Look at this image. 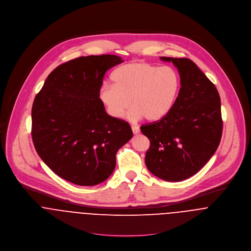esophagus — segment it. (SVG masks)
<instances>
[{"instance_id": "1", "label": "esophagus", "mask_w": 251, "mask_h": 251, "mask_svg": "<svg viewBox=\"0 0 251 251\" xmlns=\"http://www.w3.org/2000/svg\"><path fill=\"white\" fill-rule=\"evenodd\" d=\"M131 129H132L133 134H138L139 131H140V128H139V126H131Z\"/></svg>"}]
</instances>
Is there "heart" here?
<instances>
[{"label":"heart","mask_w":251,"mask_h":251,"mask_svg":"<svg viewBox=\"0 0 251 251\" xmlns=\"http://www.w3.org/2000/svg\"><path fill=\"white\" fill-rule=\"evenodd\" d=\"M113 86L100 90V99L108 114L121 119L126 110L132 122L145 117L147 121L163 119L174 106L179 95V74L169 67H157L145 62L123 65L111 74Z\"/></svg>","instance_id":"b5f03b06"}]
</instances>
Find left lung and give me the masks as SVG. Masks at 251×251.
I'll return each mask as SVG.
<instances>
[{
	"label": "left lung",
	"instance_id": "1",
	"mask_svg": "<svg viewBox=\"0 0 251 251\" xmlns=\"http://www.w3.org/2000/svg\"><path fill=\"white\" fill-rule=\"evenodd\" d=\"M178 70L180 89L159 122L143 125L150 142L145 163L159 179L180 181L199 172L215 153L222 133L220 98L215 85L190 60L160 57Z\"/></svg>",
	"mask_w": 251,
	"mask_h": 251
}]
</instances>
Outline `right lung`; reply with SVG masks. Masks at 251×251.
I'll use <instances>...</instances> for the list:
<instances>
[{"label": "right lung", "instance_id": "add662e5", "mask_svg": "<svg viewBox=\"0 0 251 251\" xmlns=\"http://www.w3.org/2000/svg\"><path fill=\"white\" fill-rule=\"evenodd\" d=\"M116 55L80 57L46 78L32 108L36 152L59 177L91 186L110 177L118 150L133 136L128 123L105 112L100 90Z\"/></svg>", "mask_w": 251, "mask_h": 251}]
</instances>
